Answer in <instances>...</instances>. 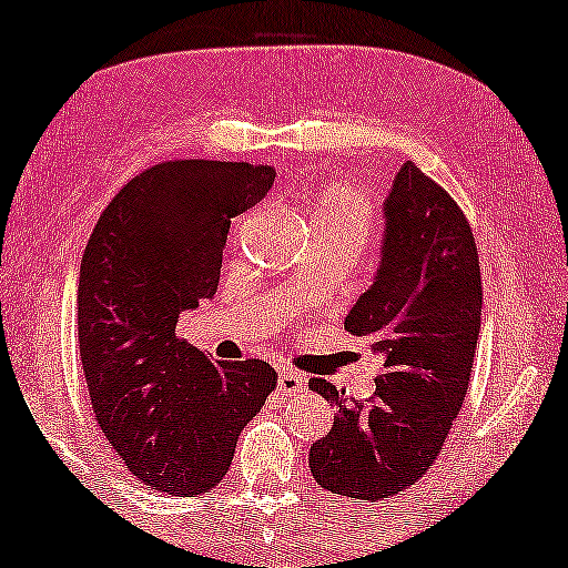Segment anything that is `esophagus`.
Instances as JSON below:
<instances>
[{
  "label": "esophagus",
  "instance_id": "obj_1",
  "mask_svg": "<svg viewBox=\"0 0 568 568\" xmlns=\"http://www.w3.org/2000/svg\"><path fill=\"white\" fill-rule=\"evenodd\" d=\"M305 375H300V372L294 369H284L282 375H278V390H282L284 395H297L305 390Z\"/></svg>",
  "mask_w": 568,
  "mask_h": 568
}]
</instances>
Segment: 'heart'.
Returning <instances> with one entry per match:
<instances>
[{
  "mask_svg": "<svg viewBox=\"0 0 568 568\" xmlns=\"http://www.w3.org/2000/svg\"><path fill=\"white\" fill-rule=\"evenodd\" d=\"M315 237L356 240L364 243L375 224V206L356 185L333 183L317 196L313 206Z\"/></svg>",
  "mask_w": 568,
  "mask_h": 568,
  "instance_id": "heart-1",
  "label": "heart"
}]
</instances>
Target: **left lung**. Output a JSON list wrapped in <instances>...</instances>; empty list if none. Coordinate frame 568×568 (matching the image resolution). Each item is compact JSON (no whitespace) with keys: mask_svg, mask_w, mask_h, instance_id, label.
Returning <instances> with one entry per match:
<instances>
[{"mask_svg":"<svg viewBox=\"0 0 568 568\" xmlns=\"http://www.w3.org/2000/svg\"><path fill=\"white\" fill-rule=\"evenodd\" d=\"M383 220L375 282L344 321L383 359L375 395L354 400L321 377L307 383L338 408L310 447L313 478L364 501L414 486L437 460L468 393L484 302L468 220L410 160L387 191Z\"/></svg>","mask_w":568,"mask_h":568,"instance_id":"1","label":"left lung"}]
</instances>
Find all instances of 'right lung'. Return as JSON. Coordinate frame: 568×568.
<instances>
[{
	"mask_svg": "<svg viewBox=\"0 0 568 568\" xmlns=\"http://www.w3.org/2000/svg\"><path fill=\"white\" fill-rule=\"evenodd\" d=\"M247 162H162L123 185L84 247L80 359L92 410L126 468L154 491L206 494L276 387L261 359L214 362L175 336L212 300L230 220L274 185Z\"/></svg>",
	"mask_w": 568,
	"mask_h": 568,
	"instance_id": "add662e5",
	"label": "right lung"
}]
</instances>
